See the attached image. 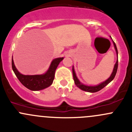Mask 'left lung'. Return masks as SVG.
Wrapping results in <instances>:
<instances>
[{"label":"left lung","instance_id":"left-lung-1","mask_svg":"<svg viewBox=\"0 0 132 132\" xmlns=\"http://www.w3.org/2000/svg\"><path fill=\"white\" fill-rule=\"evenodd\" d=\"M113 44H114V48L116 50V52L117 54V57H118V49H117L116 45L115 43L114 42V41L112 40ZM118 59H117V61L116 64H114V69H113V71L112 72L111 75H110V77H109V78H107L106 80H105L104 82H102V83L99 84L98 85H96V86H87V85H85L84 84H82L80 81L79 80V79L78 78V77H77V75H76L75 71V69L73 66V80L76 86L78 87L79 89H80L81 90L84 91L89 92V93H96V92H98L100 91L102 89H103V87H105L107 84H109L111 81L113 80V79L115 77L116 75L117 70H118Z\"/></svg>","mask_w":132,"mask_h":132}]
</instances>
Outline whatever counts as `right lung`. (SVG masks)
Listing matches in <instances>:
<instances>
[{
    "label": "right lung",
    "instance_id": "obj_1",
    "mask_svg": "<svg viewBox=\"0 0 132 132\" xmlns=\"http://www.w3.org/2000/svg\"><path fill=\"white\" fill-rule=\"evenodd\" d=\"M64 57L55 58L52 60L47 71L41 75H23L18 71L12 57V68L20 82L31 91H40L51 86L55 77V72L60 62Z\"/></svg>",
    "mask_w": 132,
    "mask_h": 132
}]
</instances>
